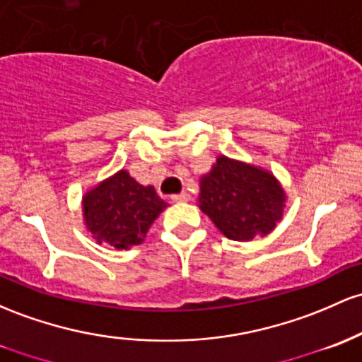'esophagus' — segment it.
I'll return each instance as SVG.
<instances>
[{
  "label": "esophagus",
  "instance_id": "esophagus-1",
  "mask_svg": "<svg viewBox=\"0 0 362 362\" xmlns=\"http://www.w3.org/2000/svg\"><path fill=\"white\" fill-rule=\"evenodd\" d=\"M189 199H190V196L187 192H180V194H175V196H172L173 202H187Z\"/></svg>",
  "mask_w": 362,
  "mask_h": 362
}]
</instances>
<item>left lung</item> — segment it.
<instances>
[{
    "instance_id": "1",
    "label": "left lung",
    "mask_w": 362,
    "mask_h": 362,
    "mask_svg": "<svg viewBox=\"0 0 362 362\" xmlns=\"http://www.w3.org/2000/svg\"><path fill=\"white\" fill-rule=\"evenodd\" d=\"M199 208L226 239L247 242L268 235L284 216L287 194L261 166L226 156L199 180Z\"/></svg>"
}]
</instances>
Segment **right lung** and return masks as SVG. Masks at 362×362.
<instances>
[{"instance_id":"obj_1","label":"right lung","mask_w":362,"mask_h":362,"mask_svg":"<svg viewBox=\"0 0 362 362\" xmlns=\"http://www.w3.org/2000/svg\"><path fill=\"white\" fill-rule=\"evenodd\" d=\"M166 202L153 185H141L127 170H120L82 197L87 232L98 244L130 249L142 244L149 226L160 216Z\"/></svg>"}]
</instances>
